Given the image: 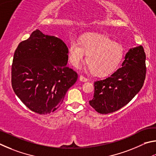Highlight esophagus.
<instances>
[{
    "label": "esophagus",
    "mask_w": 156,
    "mask_h": 156,
    "mask_svg": "<svg viewBox=\"0 0 156 156\" xmlns=\"http://www.w3.org/2000/svg\"><path fill=\"white\" fill-rule=\"evenodd\" d=\"M80 80L81 81H83V82H86V81H87L88 80L86 77H85V76H84L80 75Z\"/></svg>",
    "instance_id": "1"
}]
</instances>
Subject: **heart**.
Wrapping results in <instances>:
<instances>
[{"label": "heart", "instance_id": "heart-1", "mask_svg": "<svg viewBox=\"0 0 156 156\" xmlns=\"http://www.w3.org/2000/svg\"><path fill=\"white\" fill-rule=\"evenodd\" d=\"M85 53L86 62L92 73L98 76H107L121 64L124 57V48L119 43L100 34L83 35L80 42L71 40L68 55L73 66H80Z\"/></svg>", "mask_w": 156, "mask_h": 156}]
</instances>
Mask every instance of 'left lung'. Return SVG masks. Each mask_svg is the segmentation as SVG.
<instances>
[{
    "instance_id": "left-lung-1",
    "label": "left lung",
    "mask_w": 156,
    "mask_h": 156,
    "mask_svg": "<svg viewBox=\"0 0 156 156\" xmlns=\"http://www.w3.org/2000/svg\"><path fill=\"white\" fill-rule=\"evenodd\" d=\"M145 59L143 46L130 48L122 67L105 80L95 81L94 96L89 101L90 105L102 114L114 112L127 105L143 86Z\"/></svg>"
}]
</instances>
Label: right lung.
I'll return each mask as SVG.
<instances>
[{
  "label": "right lung",
  "instance_id": "obj_1",
  "mask_svg": "<svg viewBox=\"0 0 156 156\" xmlns=\"http://www.w3.org/2000/svg\"><path fill=\"white\" fill-rule=\"evenodd\" d=\"M68 48L55 36L36 29L19 44L13 55L12 86L27 108L35 113L53 112L77 80L67 66Z\"/></svg>",
  "mask_w": 156,
  "mask_h": 156
}]
</instances>
